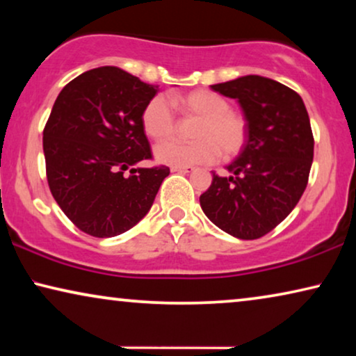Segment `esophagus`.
I'll return each instance as SVG.
<instances>
[{"mask_svg": "<svg viewBox=\"0 0 356 356\" xmlns=\"http://www.w3.org/2000/svg\"><path fill=\"white\" fill-rule=\"evenodd\" d=\"M193 167H172V172H178V173H191Z\"/></svg>", "mask_w": 356, "mask_h": 356, "instance_id": "34e87169", "label": "esophagus"}]
</instances>
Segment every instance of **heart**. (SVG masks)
<instances>
[{
	"label": "heart",
	"mask_w": 356,
	"mask_h": 356,
	"mask_svg": "<svg viewBox=\"0 0 356 356\" xmlns=\"http://www.w3.org/2000/svg\"><path fill=\"white\" fill-rule=\"evenodd\" d=\"M175 104L188 120H197L193 126V143H168L155 149L159 162L173 167L211 163L218 155L223 160L236 157L246 145V116L232 110L225 97L212 90H194L177 97ZM143 128L150 139L163 143L177 133L178 123L173 106L165 95H155L143 110Z\"/></svg>",
	"instance_id": "heart-1"
}]
</instances>
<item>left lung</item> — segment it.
I'll return each mask as SVG.
<instances>
[{
  "label": "left lung",
  "mask_w": 356,
  "mask_h": 356,
  "mask_svg": "<svg viewBox=\"0 0 356 356\" xmlns=\"http://www.w3.org/2000/svg\"><path fill=\"white\" fill-rule=\"evenodd\" d=\"M211 87L240 102L250 133L227 167L232 177L213 173L199 202L223 232L256 240L293 211L308 184L314 155L308 111L295 90L267 77L243 76Z\"/></svg>",
  "instance_id": "1"
}]
</instances>
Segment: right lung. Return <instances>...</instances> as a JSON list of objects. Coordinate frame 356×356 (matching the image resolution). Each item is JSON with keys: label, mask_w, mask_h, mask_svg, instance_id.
<instances>
[{"label": "right lung", "mask_w": 356, "mask_h": 356, "mask_svg": "<svg viewBox=\"0 0 356 356\" xmlns=\"http://www.w3.org/2000/svg\"><path fill=\"white\" fill-rule=\"evenodd\" d=\"M155 94V86L104 66L82 72L56 97L43 129L48 186L87 235L110 238L133 228L168 177L165 165L133 168L152 160L143 110Z\"/></svg>", "instance_id": "obj_1"}]
</instances>
